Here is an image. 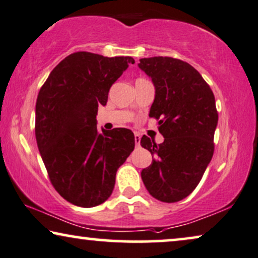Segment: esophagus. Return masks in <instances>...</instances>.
<instances>
[{
  "label": "esophagus",
  "instance_id": "obj_1",
  "mask_svg": "<svg viewBox=\"0 0 258 258\" xmlns=\"http://www.w3.org/2000/svg\"><path fill=\"white\" fill-rule=\"evenodd\" d=\"M135 142H136L137 146L140 145V136L138 135V133H136V135H135Z\"/></svg>",
  "mask_w": 258,
  "mask_h": 258
}]
</instances>
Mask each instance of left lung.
<instances>
[{"mask_svg":"<svg viewBox=\"0 0 258 258\" xmlns=\"http://www.w3.org/2000/svg\"><path fill=\"white\" fill-rule=\"evenodd\" d=\"M139 61L156 87L150 116L158 120L164 137L158 145L146 136L140 140L153 157L142 179L151 196L174 203L197 187L214 156L218 122L215 95L199 72L183 60L153 56Z\"/></svg>","mask_w":258,"mask_h":258,"instance_id":"1","label":"left lung"}]
</instances>
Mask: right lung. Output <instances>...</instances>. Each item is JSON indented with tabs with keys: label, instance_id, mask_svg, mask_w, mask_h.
Here are the masks:
<instances>
[{
	"label": "right lung",
	"instance_id": "add662e5",
	"mask_svg": "<svg viewBox=\"0 0 258 258\" xmlns=\"http://www.w3.org/2000/svg\"><path fill=\"white\" fill-rule=\"evenodd\" d=\"M128 63L133 57L77 51L50 72L37 95L35 137L48 177L61 197L78 207L107 201L116 170L135 150L130 130L97 128L99 105H106Z\"/></svg>",
	"mask_w": 258,
	"mask_h": 258
}]
</instances>
